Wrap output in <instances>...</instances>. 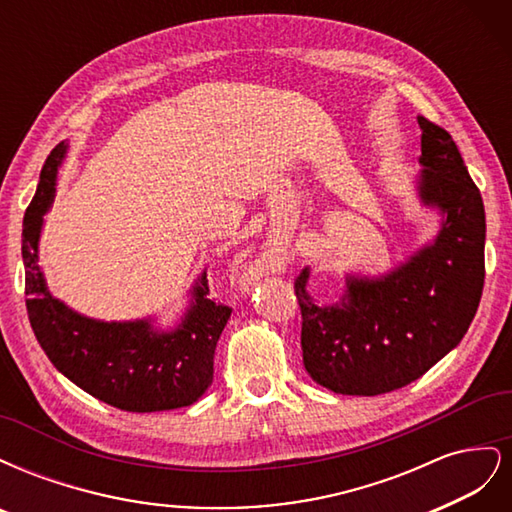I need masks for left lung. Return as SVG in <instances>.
<instances>
[{
  "label": "left lung",
  "instance_id": "obj_1",
  "mask_svg": "<svg viewBox=\"0 0 512 512\" xmlns=\"http://www.w3.org/2000/svg\"><path fill=\"white\" fill-rule=\"evenodd\" d=\"M418 203L440 213L429 243L382 275L346 273L344 294L318 305L309 267L294 282L303 365L339 395H382L421 378L459 346L485 284V207L446 130L418 117Z\"/></svg>",
  "mask_w": 512,
  "mask_h": 512
}]
</instances>
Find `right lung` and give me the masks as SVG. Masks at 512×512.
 Masks as SVG:
<instances>
[{
	"label": "right lung",
	"mask_w": 512,
	"mask_h": 512,
	"mask_svg": "<svg viewBox=\"0 0 512 512\" xmlns=\"http://www.w3.org/2000/svg\"><path fill=\"white\" fill-rule=\"evenodd\" d=\"M66 153L68 143H59L46 158L23 220L27 314L38 344L57 371L108 406L126 412L192 406L213 382L215 346L232 309L207 299L205 271L194 280L175 327H160L153 316L96 320L53 297L38 265V243Z\"/></svg>",
	"instance_id": "right-lung-1"
}]
</instances>
